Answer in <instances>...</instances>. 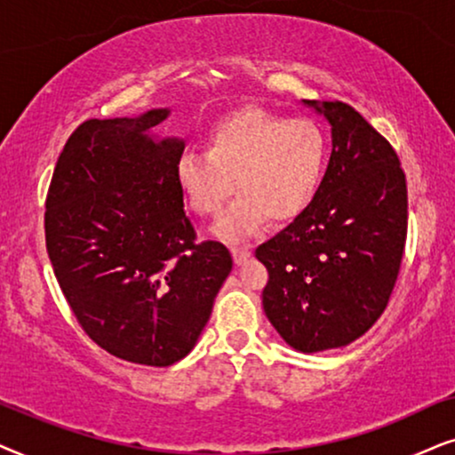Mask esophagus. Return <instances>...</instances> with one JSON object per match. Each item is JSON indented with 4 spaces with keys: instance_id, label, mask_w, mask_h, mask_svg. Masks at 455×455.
<instances>
[{
    "instance_id": "obj_1",
    "label": "esophagus",
    "mask_w": 455,
    "mask_h": 455,
    "mask_svg": "<svg viewBox=\"0 0 455 455\" xmlns=\"http://www.w3.org/2000/svg\"><path fill=\"white\" fill-rule=\"evenodd\" d=\"M251 258V250L250 247H233V259L235 264H243Z\"/></svg>"
}]
</instances>
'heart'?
Here are the masks:
<instances>
[{"label":"heart","instance_id":"b5f03b06","mask_svg":"<svg viewBox=\"0 0 455 455\" xmlns=\"http://www.w3.org/2000/svg\"><path fill=\"white\" fill-rule=\"evenodd\" d=\"M329 143L324 131L307 118L287 120L262 108H243L218 120L208 132V149H189L177 160L174 177L189 208L214 216L222 239L256 233L264 218H298L323 183Z\"/></svg>","mask_w":455,"mask_h":455}]
</instances>
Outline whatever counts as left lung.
I'll return each instance as SVG.
<instances>
[{
	"mask_svg": "<svg viewBox=\"0 0 455 455\" xmlns=\"http://www.w3.org/2000/svg\"><path fill=\"white\" fill-rule=\"evenodd\" d=\"M331 126L329 168L312 204L256 250L268 270L262 306L301 354L364 335L385 312L408 231L399 157L354 108L301 100Z\"/></svg>",
	"mask_w": 455,
	"mask_h": 455,
	"instance_id": "1",
	"label": "left lung"
}]
</instances>
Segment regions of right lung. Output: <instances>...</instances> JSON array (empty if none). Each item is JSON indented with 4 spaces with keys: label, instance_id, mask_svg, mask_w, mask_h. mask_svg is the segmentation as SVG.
<instances>
[{
    "label": "right lung",
    "instance_id": "add662e5",
    "mask_svg": "<svg viewBox=\"0 0 455 455\" xmlns=\"http://www.w3.org/2000/svg\"><path fill=\"white\" fill-rule=\"evenodd\" d=\"M171 116L91 118L58 157L45 202L53 275L84 332L132 364L171 366L196 347L233 268L227 247L196 243L174 168Z\"/></svg>",
    "mask_w": 455,
    "mask_h": 455
}]
</instances>
